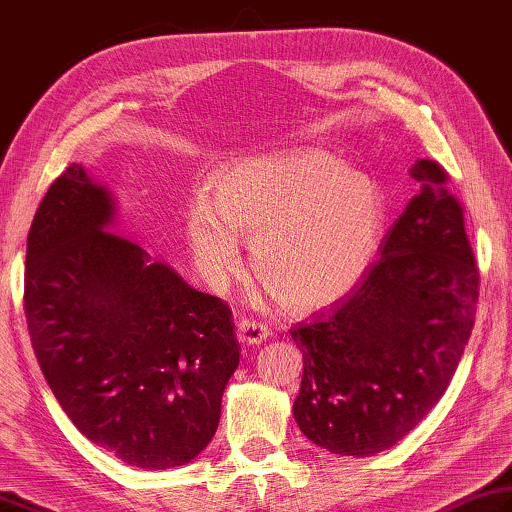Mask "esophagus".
<instances>
[{
  "instance_id": "esophagus-1",
  "label": "esophagus",
  "mask_w": 512,
  "mask_h": 512,
  "mask_svg": "<svg viewBox=\"0 0 512 512\" xmlns=\"http://www.w3.org/2000/svg\"><path fill=\"white\" fill-rule=\"evenodd\" d=\"M237 330H239V339H242L244 344H262L270 337L268 324L257 322V319H248V317L239 319Z\"/></svg>"
}]
</instances>
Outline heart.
Returning a JSON list of instances; mask_svg holds the SVG:
<instances>
[{"label": "heart", "instance_id": "obj_1", "mask_svg": "<svg viewBox=\"0 0 512 512\" xmlns=\"http://www.w3.org/2000/svg\"><path fill=\"white\" fill-rule=\"evenodd\" d=\"M382 195L362 170L324 150L246 159L213 184V206H190L186 230L199 270L222 282L253 239V268L279 304L315 310L353 288L382 233Z\"/></svg>", "mask_w": 512, "mask_h": 512}]
</instances>
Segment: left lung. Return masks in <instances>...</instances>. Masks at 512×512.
Here are the masks:
<instances>
[{
    "label": "left lung",
    "mask_w": 512,
    "mask_h": 512,
    "mask_svg": "<svg viewBox=\"0 0 512 512\" xmlns=\"http://www.w3.org/2000/svg\"><path fill=\"white\" fill-rule=\"evenodd\" d=\"M419 195L390 226L379 257L342 299L297 324L304 355L293 413L335 455L395 446L453 379L475 324L479 268L464 208L433 159L410 168Z\"/></svg>",
    "instance_id": "obj_1"
}]
</instances>
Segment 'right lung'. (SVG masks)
<instances>
[{
	"mask_svg": "<svg viewBox=\"0 0 512 512\" xmlns=\"http://www.w3.org/2000/svg\"><path fill=\"white\" fill-rule=\"evenodd\" d=\"M113 199L70 164L26 242L39 368L79 433L137 468L184 466L213 439L239 366L233 310L110 233Z\"/></svg>",
	"mask_w": 512,
	"mask_h": 512,
	"instance_id": "obj_1",
	"label": "right lung"
}]
</instances>
